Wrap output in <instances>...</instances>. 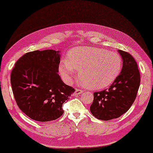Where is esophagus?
Here are the masks:
<instances>
[{"label": "esophagus", "instance_id": "34e87169", "mask_svg": "<svg viewBox=\"0 0 153 153\" xmlns=\"http://www.w3.org/2000/svg\"><path fill=\"white\" fill-rule=\"evenodd\" d=\"M83 92H84V91L83 90H81V89H80V88H77V89H76V91H75L74 95L78 96V95H80L81 94H82Z\"/></svg>", "mask_w": 153, "mask_h": 153}]
</instances>
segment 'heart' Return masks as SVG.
<instances>
[{"mask_svg":"<svg viewBox=\"0 0 153 153\" xmlns=\"http://www.w3.org/2000/svg\"><path fill=\"white\" fill-rule=\"evenodd\" d=\"M122 59L118 53L98 48L79 47L62 59L59 72L65 82L70 83L80 72L82 83L88 88L101 90L110 86L120 75Z\"/></svg>","mask_w":153,"mask_h":153,"instance_id":"b5f03b06","label":"heart"}]
</instances>
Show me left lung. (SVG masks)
<instances>
[{"mask_svg": "<svg viewBox=\"0 0 153 153\" xmlns=\"http://www.w3.org/2000/svg\"><path fill=\"white\" fill-rule=\"evenodd\" d=\"M123 59L120 74L108 89L94 93L90 110L95 117L108 121L120 117L128 110L137 96L140 83L138 65L131 55L118 50Z\"/></svg>", "mask_w": 153, "mask_h": 153, "instance_id": "8db88e82", "label": "left lung"}]
</instances>
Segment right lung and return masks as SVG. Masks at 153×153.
I'll return each instance as SVG.
<instances>
[{
  "instance_id": "right-lung-1",
  "label": "right lung",
  "mask_w": 153,
  "mask_h": 153,
  "mask_svg": "<svg viewBox=\"0 0 153 153\" xmlns=\"http://www.w3.org/2000/svg\"><path fill=\"white\" fill-rule=\"evenodd\" d=\"M59 51H35L15 63L10 81L16 102L26 115L38 122H49L62 115V107L74 93L59 75Z\"/></svg>"
}]
</instances>
